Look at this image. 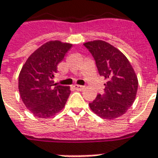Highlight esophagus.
Here are the masks:
<instances>
[{
	"mask_svg": "<svg viewBox=\"0 0 158 158\" xmlns=\"http://www.w3.org/2000/svg\"><path fill=\"white\" fill-rule=\"evenodd\" d=\"M73 87H74L76 90H78V91H81V90L85 89V86H83V85H75Z\"/></svg>",
	"mask_w": 158,
	"mask_h": 158,
	"instance_id": "esophagus-1",
	"label": "esophagus"
}]
</instances>
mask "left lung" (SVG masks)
<instances>
[{
	"instance_id": "8db88e82",
	"label": "left lung",
	"mask_w": 158,
	"mask_h": 158,
	"mask_svg": "<svg viewBox=\"0 0 158 158\" xmlns=\"http://www.w3.org/2000/svg\"><path fill=\"white\" fill-rule=\"evenodd\" d=\"M96 61L100 76L106 80L105 93L97 95L91 110L105 119L124 115L132 106L137 96L138 77L128 59L118 48L104 40L84 43Z\"/></svg>"
}]
</instances>
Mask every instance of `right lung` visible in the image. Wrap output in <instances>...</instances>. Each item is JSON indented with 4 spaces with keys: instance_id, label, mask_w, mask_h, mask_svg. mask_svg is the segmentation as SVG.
<instances>
[{
    "instance_id": "obj_1",
    "label": "right lung",
    "mask_w": 158,
    "mask_h": 158,
    "mask_svg": "<svg viewBox=\"0 0 158 158\" xmlns=\"http://www.w3.org/2000/svg\"><path fill=\"white\" fill-rule=\"evenodd\" d=\"M73 47L71 43L50 40L36 49L19 74L22 102L38 118H48L60 111L70 95L69 86L53 84L57 65Z\"/></svg>"
}]
</instances>
